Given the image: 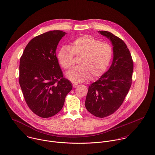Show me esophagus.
<instances>
[{
  "label": "esophagus",
  "instance_id": "34e87169",
  "mask_svg": "<svg viewBox=\"0 0 155 155\" xmlns=\"http://www.w3.org/2000/svg\"><path fill=\"white\" fill-rule=\"evenodd\" d=\"M72 86H73L74 88H75L77 86V84H75V83H74V84H72Z\"/></svg>",
  "mask_w": 155,
  "mask_h": 155
}]
</instances>
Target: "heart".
Returning a JSON list of instances; mask_svg holds the SVG:
<instances>
[{"label": "heart", "mask_w": 155, "mask_h": 155, "mask_svg": "<svg viewBox=\"0 0 155 155\" xmlns=\"http://www.w3.org/2000/svg\"><path fill=\"white\" fill-rule=\"evenodd\" d=\"M113 51L111 46L91 35L80 37L74 40L71 48L61 47L57 55L58 61L65 69H70L74 64V56L79 58V66L66 74L72 82L80 83L101 76L107 69L111 61Z\"/></svg>", "instance_id": "b5f03b06"}]
</instances>
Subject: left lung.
<instances>
[{
    "mask_svg": "<svg viewBox=\"0 0 155 155\" xmlns=\"http://www.w3.org/2000/svg\"><path fill=\"white\" fill-rule=\"evenodd\" d=\"M98 32L111 41L114 58L109 70L89 86L85 106L93 115L104 118L117 110L127 95L132 82L134 62L123 40L108 31Z\"/></svg>",
    "mask_w": 155,
    "mask_h": 155,
    "instance_id": "1",
    "label": "left lung"
}]
</instances>
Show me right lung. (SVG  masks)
<instances>
[{"mask_svg":"<svg viewBox=\"0 0 155 155\" xmlns=\"http://www.w3.org/2000/svg\"><path fill=\"white\" fill-rule=\"evenodd\" d=\"M66 33L51 31L33 38L20 60L19 84L25 101L35 114L51 117L62 109L71 82L64 78L56 57L57 45Z\"/></svg>","mask_w":155,"mask_h":155,"instance_id":"add662e5","label":"right lung"}]
</instances>
